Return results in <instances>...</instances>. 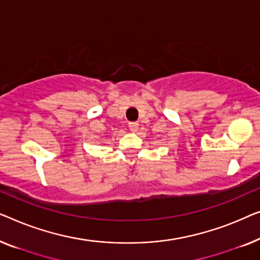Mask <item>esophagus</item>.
Segmentation results:
<instances>
[{
	"mask_svg": "<svg viewBox=\"0 0 260 260\" xmlns=\"http://www.w3.org/2000/svg\"><path fill=\"white\" fill-rule=\"evenodd\" d=\"M138 123L137 122H131L129 123V125H128V127H129V131L131 132H133V133H134V132H137L138 131Z\"/></svg>",
	"mask_w": 260,
	"mask_h": 260,
	"instance_id": "obj_1",
	"label": "esophagus"
}]
</instances>
